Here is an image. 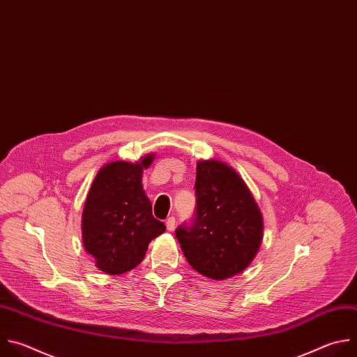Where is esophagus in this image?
I'll use <instances>...</instances> for the list:
<instances>
[{
	"label": "esophagus",
	"instance_id": "34e87169",
	"mask_svg": "<svg viewBox=\"0 0 357 357\" xmlns=\"http://www.w3.org/2000/svg\"><path fill=\"white\" fill-rule=\"evenodd\" d=\"M166 228H167V231H174V228H176V218L174 217H170V218H167V221H166Z\"/></svg>",
	"mask_w": 357,
	"mask_h": 357
}]
</instances>
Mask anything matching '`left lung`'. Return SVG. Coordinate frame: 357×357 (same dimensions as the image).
I'll return each mask as SVG.
<instances>
[{
	"label": "left lung",
	"mask_w": 357,
	"mask_h": 357,
	"mask_svg": "<svg viewBox=\"0 0 357 357\" xmlns=\"http://www.w3.org/2000/svg\"><path fill=\"white\" fill-rule=\"evenodd\" d=\"M195 213L176 238L190 266L213 280L242 273L263 239L261 212L245 181L228 165L199 160L195 177Z\"/></svg>",
	"instance_id": "8db88e82"
}]
</instances>
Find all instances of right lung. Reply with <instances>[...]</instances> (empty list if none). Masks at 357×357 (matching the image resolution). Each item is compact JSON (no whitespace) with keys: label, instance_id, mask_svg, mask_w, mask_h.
I'll list each match as a JSON object with an SVG mask.
<instances>
[{"label":"right lung","instance_id":"right-lung-1","mask_svg":"<svg viewBox=\"0 0 357 357\" xmlns=\"http://www.w3.org/2000/svg\"><path fill=\"white\" fill-rule=\"evenodd\" d=\"M155 155L136 163L111 162L96 176L83 218V245L96 266L107 274H122L144 260L152 239L166 225L152 213V202L142 187V173Z\"/></svg>","mask_w":357,"mask_h":357}]
</instances>
